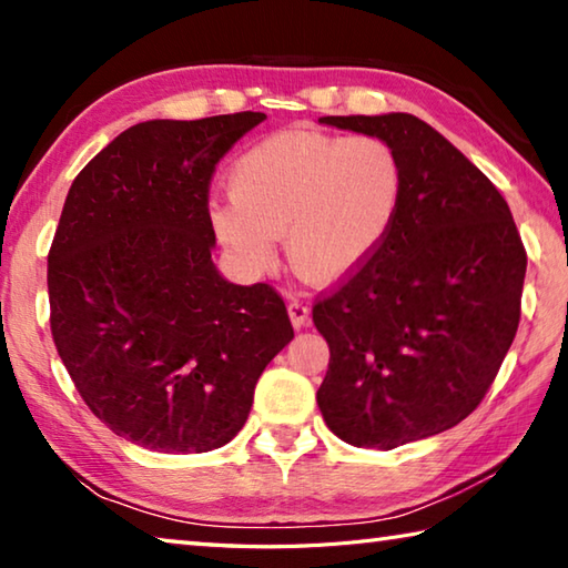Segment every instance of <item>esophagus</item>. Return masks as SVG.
<instances>
[{
    "mask_svg": "<svg viewBox=\"0 0 568 568\" xmlns=\"http://www.w3.org/2000/svg\"><path fill=\"white\" fill-rule=\"evenodd\" d=\"M287 315H291L293 328L301 331L303 325H307V315H311V311H307V305H305V303H301V301H291V303H287Z\"/></svg>",
    "mask_w": 568,
    "mask_h": 568,
    "instance_id": "esophagus-1",
    "label": "esophagus"
}]
</instances>
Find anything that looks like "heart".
I'll use <instances>...</instances> for the list:
<instances>
[{"mask_svg":"<svg viewBox=\"0 0 568 568\" xmlns=\"http://www.w3.org/2000/svg\"><path fill=\"white\" fill-rule=\"evenodd\" d=\"M230 200L210 205L220 245L247 273L275 261V237L307 281L331 283L371 261L396 225L406 170L381 138L277 132L235 160Z\"/></svg>","mask_w":568,"mask_h":568,"instance_id":"b5f03b06","label":"heart"}]
</instances>
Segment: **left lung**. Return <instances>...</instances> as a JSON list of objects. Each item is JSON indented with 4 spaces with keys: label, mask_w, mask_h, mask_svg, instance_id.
Here are the masks:
<instances>
[{
    "label": "left lung",
    "mask_w": 568,
    "mask_h": 568,
    "mask_svg": "<svg viewBox=\"0 0 568 568\" xmlns=\"http://www.w3.org/2000/svg\"><path fill=\"white\" fill-rule=\"evenodd\" d=\"M386 140L406 170L396 225L313 305L331 363L318 408L335 436L390 450L478 408L521 321L526 250L501 192L406 112L321 118Z\"/></svg>",
    "instance_id": "obj_1"
}]
</instances>
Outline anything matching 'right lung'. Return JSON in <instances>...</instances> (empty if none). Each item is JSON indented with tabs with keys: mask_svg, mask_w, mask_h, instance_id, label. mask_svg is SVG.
Returning a JSON list of instances; mask_svg holds the SVG:
<instances>
[{
	"mask_svg": "<svg viewBox=\"0 0 568 568\" xmlns=\"http://www.w3.org/2000/svg\"><path fill=\"white\" fill-rule=\"evenodd\" d=\"M263 120L132 124L67 192L47 257L52 338L94 416L142 448L225 446L293 341L271 285L227 283L213 265L210 180Z\"/></svg>",
	"mask_w": 568,
	"mask_h": 568,
	"instance_id": "right-lung-1",
	"label": "right lung"
}]
</instances>
